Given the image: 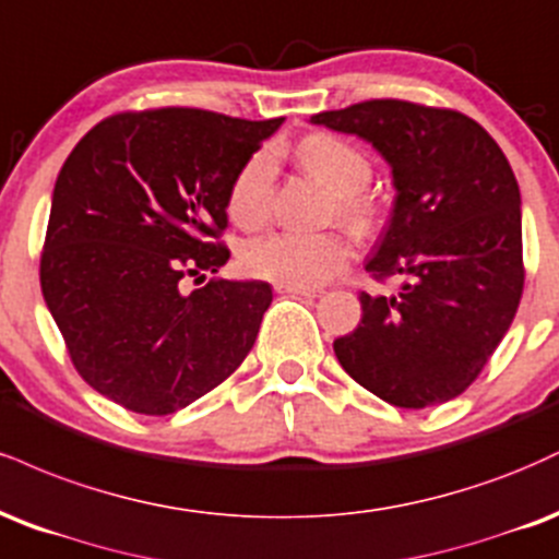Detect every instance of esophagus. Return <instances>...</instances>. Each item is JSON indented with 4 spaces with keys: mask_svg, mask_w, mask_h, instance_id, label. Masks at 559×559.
Returning a JSON list of instances; mask_svg holds the SVG:
<instances>
[{
    "mask_svg": "<svg viewBox=\"0 0 559 559\" xmlns=\"http://www.w3.org/2000/svg\"><path fill=\"white\" fill-rule=\"evenodd\" d=\"M280 293L287 295H300V298H317L319 290H311V287H277Z\"/></svg>",
    "mask_w": 559,
    "mask_h": 559,
    "instance_id": "1",
    "label": "esophagus"
}]
</instances>
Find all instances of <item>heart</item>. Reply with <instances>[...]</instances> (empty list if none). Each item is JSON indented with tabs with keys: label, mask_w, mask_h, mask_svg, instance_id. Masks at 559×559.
I'll list each match as a JSON object with an SVG mask.
<instances>
[{
	"label": "heart",
	"mask_w": 559,
	"mask_h": 559,
	"mask_svg": "<svg viewBox=\"0 0 559 559\" xmlns=\"http://www.w3.org/2000/svg\"><path fill=\"white\" fill-rule=\"evenodd\" d=\"M295 154L300 167L334 195L332 212H337L340 222L356 233H371L377 227L379 203L364 190L371 180V159L356 143L332 133H313L300 141ZM272 154H253L229 188V216L240 227L264 225L272 209ZM350 255V242L340 233H272L248 242L240 261L251 277L274 282L277 287H319L337 277Z\"/></svg>",
	"instance_id": "1"
}]
</instances>
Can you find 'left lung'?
<instances>
[{"instance_id": "left-lung-1", "label": "left lung", "mask_w": 559, "mask_h": 559, "mask_svg": "<svg viewBox=\"0 0 559 559\" xmlns=\"http://www.w3.org/2000/svg\"><path fill=\"white\" fill-rule=\"evenodd\" d=\"M311 122L364 138L392 167L395 206L366 272L408 277L395 295L360 293L364 317L334 340V356L397 408L448 403L487 366L523 295L521 190L508 156L461 111L400 98Z\"/></svg>"}]
</instances>
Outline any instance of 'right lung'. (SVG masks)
<instances>
[{
  "instance_id": "add662e5",
  "label": "right lung",
  "mask_w": 559,
  "mask_h": 559,
  "mask_svg": "<svg viewBox=\"0 0 559 559\" xmlns=\"http://www.w3.org/2000/svg\"><path fill=\"white\" fill-rule=\"evenodd\" d=\"M282 124L206 109L122 111L91 128L59 169L41 293L78 373L98 395L169 416L251 353L266 282L219 272L235 175Z\"/></svg>"
}]
</instances>
